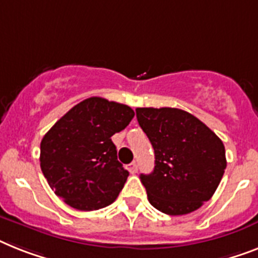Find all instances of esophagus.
I'll list each match as a JSON object with an SVG mask.
<instances>
[{"instance_id": "obj_1", "label": "esophagus", "mask_w": 258, "mask_h": 258, "mask_svg": "<svg viewBox=\"0 0 258 258\" xmlns=\"http://www.w3.org/2000/svg\"><path fill=\"white\" fill-rule=\"evenodd\" d=\"M127 170H129V172L131 174H136L138 170V166H137V162L134 161V162H132L131 165H127Z\"/></svg>"}]
</instances>
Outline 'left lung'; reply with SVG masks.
Wrapping results in <instances>:
<instances>
[{"label": "left lung", "mask_w": 258, "mask_h": 258, "mask_svg": "<svg viewBox=\"0 0 258 258\" xmlns=\"http://www.w3.org/2000/svg\"><path fill=\"white\" fill-rule=\"evenodd\" d=\"M136 113L154 149V170L140 175L150 204L172 216L202 207L227 167L220 138L186 110L137 108Z\"/></svg>", "instance_id": "8db88e82"}]
</instances>
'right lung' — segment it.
Listing matches in <instances>:
<instances>
[{"label": "right lung", "instance_id": "1", "mask_svg": "<svg viewBox=\"0 0 258 258\" xmlns=\"http://www.w3.org/2000/svg\"><path fill=\"white\" fill-rule=\"evenodd\" d=\"M134 110L89 97L68 110L40 142V169L68 206L95 211L116 201L129 172L117 161L110 137L129 125Z\"/></svg>", "mask_w": 258, "mask_h": 258}]
</instances>
